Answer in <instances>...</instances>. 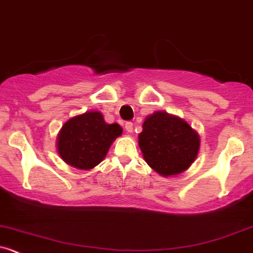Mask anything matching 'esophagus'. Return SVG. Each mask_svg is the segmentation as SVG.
Masks as SVG:
<instances>
[{
	"label": "esophagus",
	"instance_id": "obj_1",
	"mask_svg": "<svg viewBox=\"0 0 253 253\" xmlns=\"http://www.w3.org/2000/svg\"><path fill=\"white\" fill-rule=\"evenodd\" d=\"M125 128H126V131L128 132V133H132V132H133V124H132L131 121L126 122V124H125Z\"/></svg>",
	"mask_w": 253,
	"mask_h": 253
}]
</instances>
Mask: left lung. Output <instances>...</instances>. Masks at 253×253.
I'll return each mask as SVG.
<instances>
[{
	"instance_id": "1",
	"label": "left lung",
	"mask_w": 253,
	"mask_h": 253,
	"mask_svg": "<svg viewBox=\"0 0 253 253\" xmlns=\"http://www.w3.org/2000/svg\"><path fill=\"white\" fill-rule=\"evenodd\" d=\"M138 143L147 164L162 175L185 171L200 148V138L189 125L164 111L145 119Z\"/></svg>"
}]
</instances>
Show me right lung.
<instances>
[{"label":"right lung","mask_w":253,"mask_h":253,"mask_svg":"<svg viewBox=\"0 0 253 253\" xmlns=\"http://www.w3.org/2000/svg\"><path fill=\"white\" fill-rule=\"evenodd\" d=\"M122 134L118 124L108 125L98 111H88L64 124L58 135V153L70 166L91 169L103 161L111 143Z\"/></svg>","instance_id":"add662e5"}]
</instances>
